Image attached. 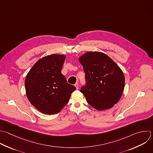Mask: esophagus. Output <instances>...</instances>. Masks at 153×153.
I'll use <instances>...</instances> for the list:
<instances>
[{
  "mask_svg": "<svg viewBox=\"0 0 153 153\" xmlns=\"http://www.w3.org/2000/svg\"><path fill=\"white\" fill-rule=\"evenodd\" d=\"M75 86L76 88L78 90V89L79 88V84H78V82H76V83L75 84Z\"/></svg>",
  "mask_w": 153,
  "mask_h": 153,
  "instance_id": "34e87169",
  "label": "esophagus"
}]
</instances>
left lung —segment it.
Instances as JSON below:
<instances>
[{
  "mask_svg": "<svg viewBox=\"0 0 153 153\" xmlns=\"http://www.w3.org/2000/svg\"><path fill=\"white\" fill-rule=\"evenodd\" d=\"M85 72V84L80 91L94 108L105 110L120 99L124 88V76L119 66L107 55L86 53L79 58Z\"/></svg>",
  "mask_w": 153,
  "mask_h": 153,
  "instance_id": "obj_1",
  "label": "left lung"
}]
</instances>
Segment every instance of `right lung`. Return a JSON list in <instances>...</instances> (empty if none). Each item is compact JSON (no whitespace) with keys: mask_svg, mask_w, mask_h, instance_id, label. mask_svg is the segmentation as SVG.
I'll return each mask as SVG.
<instances>
[{"mask_svg":"<svg viewBox=\"0 0 153 153\" xmlns=\"http://www.w3.org/2000/svg\"><path fill=\"white\" fill-rule=\"evenodd\" d=\"M66 56L52 54L39 59L25 79L27 99L43 114L59 112L68 103L75 86L67 82L61 73Z\"/></svg>","mask_w":153,"mask_h":153,"instance_id":"add662e5","label":"right lung"}]
</instances>
